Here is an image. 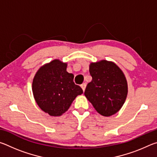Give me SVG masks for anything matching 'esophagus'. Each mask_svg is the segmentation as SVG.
<instances>
[{"instance_id": "34e87169", "label": "esophagus", "mask_w": 157, "mask_h": 157, "mask_svg": "<svg viewBox=\"0 0 157 157\" xmlns=\"http://www.w3.org/2000/svg\"><path fill=\"white\" fill-rule=\"evenodd\" d=\"M86 84H85V83H83V84H82L81 85V87H82V90H83V91H85V89H86Z\"/></svg>"}]
</instances>
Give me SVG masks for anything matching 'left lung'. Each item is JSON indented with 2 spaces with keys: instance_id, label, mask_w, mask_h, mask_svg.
I'll list each match as a JSON object with an SVG mask.
<instances>
[{
  "instance_id": "1",
  "label": "left lung",
  "mask_w": 157,
  "mask_h": 157,
  "mask_svg": "<svg viewBox=\"0 0 157 157\" xmlns=\"http://www.w3.org/2000/svg\"><path fill=\"white\" fill-rule=\"evenodd\" d=\"M92 80L84 95L98 113L110 116L120 110L127 95V83L123 71L116 63L106 60L89 66Z\"/></svg>"
}]
</instances>
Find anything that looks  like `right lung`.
Instances as JSON below:
<instances>
[{
    "mask_svg": "<svg viewBox=\"0 0 157 157\" xmlns=\"http://www.w3.org/2000/svg\"><path fill=\"white\" fill-rule=\"evenodd\" d=\"M67 63L58 59L39 69L33 82V92L37 105L50 116H59L83 91L73 82L74 75L66 71Z\"/></svg>",
    "mask_w": 157,
    "mask_h": 157,
    "instance_id": "obj_1",
    "label": "right lung"
}]
</instances>
